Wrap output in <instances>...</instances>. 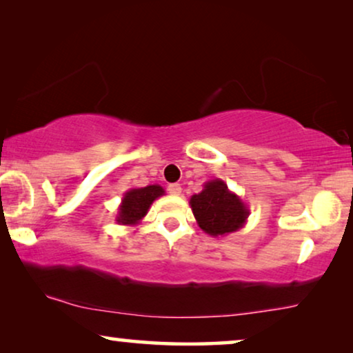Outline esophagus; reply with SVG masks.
Wrapping results in <instances>:
<instances>
[{"mask_svg": "<svg viewBox=\"0 0 353 353\" xmlns=\"http://www.w3.org/2000/svg\"><path fill=\"white\" fill-rule=\"evenodd\" d=\"M168 192H170V194H173V196H180L181 194V186L178 185V183H172V185H168Z\"/></svg>", "mask_w": 353, "mask_h": 353, "instance_id": "obj_1", "label": "esophagus"}]
</instances>
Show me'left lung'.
I'll return each instance as SVG.
<instances>
[{
  "label": "left lung",
  "mask_w": 353,
  "mask_h": 353,
  "mask_svg": "<svg viewBox=\"0 0 353 353\" xmlns=\"http://www.w3.org/2000/svg\"><path fill=\"white\" fill-rule=\"evenodd\" d=\"M190 205L199 228L214 238L241 230L250 214L248 204L220 178L204 183L202 191L191 196Z\"/></svg>",
  "instance_id": "1"
}]
</instances>
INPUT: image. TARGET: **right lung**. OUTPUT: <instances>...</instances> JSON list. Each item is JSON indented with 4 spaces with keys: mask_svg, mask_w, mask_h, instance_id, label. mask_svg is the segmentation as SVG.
<instances>
[{
    "mask_svg": "<svg viewBox=\"0 0 353 353\" xmlns=\"http://www.w3.org/2000/svg\"><path fill=\"white\" fill-rule=\"evenodd\" d=\"M163 194H165V190L159 185L132 188V190H128L122 197L115 221H117L119 225L125 226L139 225L144 216H146L152 202Z\"/></svg>",
    "mask_w": 353,
    "mask_h": 353,
    "instance_id": "add662e5",
    "label": "right lung"
}]
</instances>
